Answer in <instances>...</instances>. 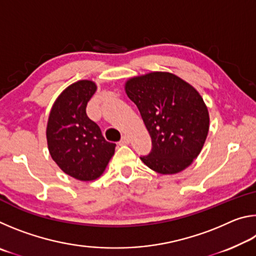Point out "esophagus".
<instances>
[{
  "label": "esophagus",
  "mask_w": 256,
  "mask_h": 256,
  "mask_svg": "<svg viewBox=\"0 0 256 256\" xmlns=\"http://www.w3.org/2000/svg\"><path fill=\"white\" fill-rule=\"evenodd\" d=\"M130 141L131 140H130V138L128 136H123L122 138H120V144H128Z\"/></svg>",
  "instance_id": "34e87169"
}]
</instances>
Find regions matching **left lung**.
I'll return each instance as SVG.
<instances>
[{"label": "left lung", "instance_id": "left-lung-1", "mask_svg": "<svg viewBox=\"0 0 256 256\" xmlns=\"http://www.w3.org/2000/svg\"><path fill=\"white\" fill-rule=\"evenodd\" d=\"M152 141L140 157L160 174H176L201 152L209 132V112L200 94L172 73L151 72L125 84Z\"/></svg>", "mask_w": 256, "mask_h": 256}]
</instances>
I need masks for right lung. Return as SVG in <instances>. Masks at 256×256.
Listing matches in <instances>:
<instances>
[{
  "label": "right lung",
  "instance_id": "1",
  "mask_svg": "<svg viewBox=\"0 0 256 256\" xmlns=\"http://www.w3.org/2000/svg\"><path fill=\"white\" fill-rule=\"evenodd\" d=\"M96 90L90 80L68 86L55 100L47 122L52 158L66 174L79 180L98 178L115 152L116 144L105 140L100 128L86 112Z\"/></svg>",
  "mask_w": 256,
  "mask_h": 256
}]
</instances>
